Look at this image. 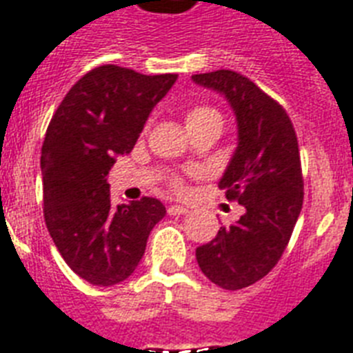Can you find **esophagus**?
Wrapping results in <instances>:
<instances>
[{"label": "esophagus", "instance_id": "obj_1", "mask_svg": "<svg viewBox=\"0 0 353 353\" xmlns=\"http://www.w3.org/2000/svg\"><path fill=\"white\" fill-rule=\"evenodd\" d=\"M188 209L187 207H183V205H170L168 207V214L170 216H181V214H187Z\"/></svg>", "mask_w": 353, "mask_h": 353}]
</instances>
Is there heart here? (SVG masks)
I'll return each instance as SVG.
<instances>
[{
    "mask_svg": "<svg viewBox=\"0 0 353 353\" xmlns=\"http://www.w3.org/2000/svg\"><path fill=\"white\" fill-rule=\"evenodd\" d=\"M210 121H220V113L212 110V108L207 106H196L192 110H188L187 115H185V122H187V128L198 126V124H205V122Z\"/></svg>",
    "mask_w": 353,
    "mask_h": 353,
    "instance_id": "heart-1",
    "label": "heart"
}]
</instances>
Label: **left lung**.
Wrapping results in <instances>:
<instances>
[{"label":"left lung","instance_id":"1","mask_svg":"<svg viewBox=\"0 0 353 353\" xmlns=\"http://www.w3.org/2000/svg\"><path fill=\"white\" fill-rule=\"evenodd\" d=\"M192 82L223 97L234 113L236 148L220 188L245 209L196 249V260L210 282L241 290L276 265L299 220L304 198L299 143L284 108L243 74L220 69L192 74Z\"/></svg>","mask_w":353,"mask_h":353}]
</instances>
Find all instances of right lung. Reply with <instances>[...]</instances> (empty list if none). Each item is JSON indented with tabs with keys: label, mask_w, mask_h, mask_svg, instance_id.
<instances>
[{
	"label": "right lung",
	"mask_w": 353,
	"mask_h": 353,
	"mask_svg": "<svg viewBox=\"0 0 353 353\" xmlns=\"http://www.w3.org/2000/svg\"><path fill=\"white\" fill-rule=\"evenodd\" d=\"M176 80L101 65L69 90L47 128L40 159L47 229L65 263L90 284L126 280L165 218L155 198L113 207L108 174L115 155L132 152Z\"/></svg>",
	"instance_id": "add662e5"
}]
</instances>
